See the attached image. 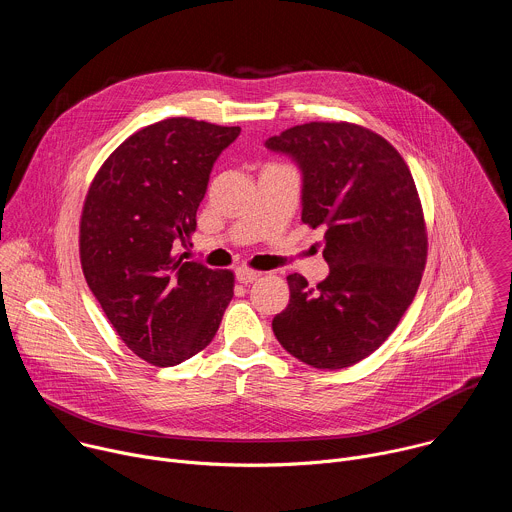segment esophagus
<instances>
[{"label": "esophagus", "instance_id": "esophagus-1", "mask_svg": "<svg viewBox=\"0 0 512 512\" xmlns=\"http://www.w3.org/2000/svg\"><path fill=\"white\" fill-rule=\"evenodd\" d=\"M235 275H237V281H241V283H251V281H255L261 273H259V271H253V269H247V267H239Z\"/></svg>", "mask_w": 512, "mask_h": 512}]
</instances>
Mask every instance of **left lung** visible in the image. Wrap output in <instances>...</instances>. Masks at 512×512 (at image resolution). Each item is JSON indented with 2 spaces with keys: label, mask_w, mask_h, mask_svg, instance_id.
Instances as JSON below:
<instances>
[{
  "label": "left lung",
  "mask_w": 512,
  "mask_h": 512,
  "mask_svg": "<svg viewBox=\"0 0 512 512\" xmlns=\"http://www.w3.org/2000/svg\"><path fill=\"white\" fill-rule=\"evenodd\" d=\"M265 148L302 170V221L326 229L330 265L316 287L287 275L273 334L314 369H346L389 338L421 283L427 235L413 176L385 137L344 121L289 127Z\"/></svg>",
  "instance_id": "8db88e82"
}]
</instances>
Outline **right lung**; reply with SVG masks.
I'll return each instance as SVG.
<instances>
[{"label":"right lung","instance_id":"add662e5","mask_svg":"<svg viewBox=\"0 0 512 512\" xmlns=\"http://www.w3.org/2000/svg\"><path fill=\"white\" fill-rule=\"evenodd\" d=\"M241 127L172 117L127 137L97 172L81 216V265L119 338L174 367L210 344L233 300V271L188 261L216 158Z\"/></svg>","mask_w":512,"mask_h":512}]
</instances>
